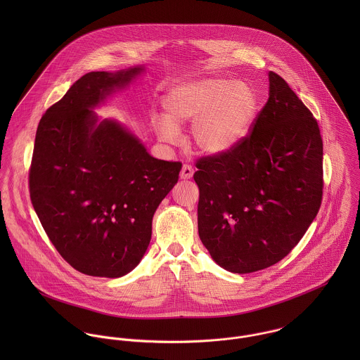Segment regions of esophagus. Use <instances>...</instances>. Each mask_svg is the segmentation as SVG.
Wrapping results in <instances>:
<instances>
[{
    "label": "esophagus",
    "mask_w": 360,
    "mask_h": 360,
    "mask_svg": "<svg viewBox=\"0 0 360 360\" xmlns=\"http://www.w3.org/2000/svg\"><path fill=\"white\" fill-rule=\"evenodd\" d=\"M193 174H194V169L190 165H183L181 172H180V177L183 180H188V179L193 177Z\"/></svg>",
    "instance_id": "34e87169"
}]
</instances>
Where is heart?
I'll list each match as a JSON object with an SVG mask.
<instances>
[{"instance_id": "heart-1", "label": "heart", "mask_w": 360, "mask_h": 360, "mask_svg": "<svg viewBox=\"0 0 360 360\" xmlns=\"http://www.w3.org/2000/svg\"><path fill=\"white\" fill-rule=\"evenodd\" d=\"M166 108L169 116H156V129L165 141L177 143L179 126L194 122V146L204 154L220 155L234 150L250 136L259 97L247 82L209 77L174 87L166 98Z\"/></svg>"}]
</instances>
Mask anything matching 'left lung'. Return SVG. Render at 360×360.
Wrapping results in <instances>:
<instances>
[{
  "instance_id": "1",
  "label": "left lung",
  "mask_w": 360,
  "mask_h": 360,
  "mask_svg": "<svg viewBox=\"0 0 360 360\" xmlns=\"http://www.w3.org/2000/svg\"><path fill=\"white\" fill-rule=\"evenodd\" d=\"M269 100L234 150L197 160L198 233L233 273L276 264L301 241L323 198L317 120L287 82L269 72Z\"/></svg>"
}]
</instances>
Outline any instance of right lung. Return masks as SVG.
Returning <instances> with one entry per match:
<instances>
[{"mask_svg": "<svg viewBox=\"0 0 360 360\" xmlns=\"http://www.w3.org/2000/svg\"><path fill=\"white\" fill-rule=\"evenodd\" d=\"M143 70L82 76L37 127L32 204L59 255L89 276L122 277L140 263L155 210L181 170L180 162L148 154L116 120L98 123L93 110Z\"/></svg>", "mask_w": 360, "mask_h": 360, "instance_id": "1", "label": "right lung"}]
</instances>
